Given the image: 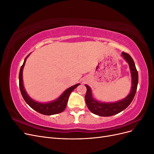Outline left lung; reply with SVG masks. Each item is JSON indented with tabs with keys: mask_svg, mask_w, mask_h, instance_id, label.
<instances>
[{
	"mask_svg": "<svg viewBox=\"0 0 154 154\" xmlns=\"http://www.w3.org/2000/svg\"><path fill=\"white\" fill-rule=\"evenodd\" d=\"M122 57L128 63L129 67L132 76V87L130 94L124 98L114 103H103L94 100L93 98L91 88L90 87L85 85L87 87V92L85 96V102L88 109L91 112L100 116H111L117 114L125 110L131 103L136 94L138 83V73L136 66L132 57L128 54L122 52Z\"/></svg>",
	"mask_w": 154,
	"mask_h": 154,
	"instance_id": "1",
	"label": "left lung"
}]
</instances>
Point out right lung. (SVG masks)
I'll use <instances>...</instances> for the list:
<instances>
[{"label": "right lung", "instance_id": "right-lung-1", "mask_svg": "<svg viewBox=\"0 0 154 154\" xmlns=\"http://www.w3.org/2000/svg\"><path fill=\"white\" fill-rule=\"evenodd\" d=\"M29 54H30L27 55L26 58H25L24 62L23 63L22 67H20L19 72V87L23 98H24L26 103L28 104L32 109H34L35 110L37 111L38 112L42 114L49 116L62 112H63L65 110V109L66 108L70 94L72 92L73 90L75 89V88L80 85V83H78V84H76L68 88L67 89H66L62 93V94L58 98H57L54 101L49 102V103H43L33 100L32 98H31L28 94H27L26 90L24 89V85H23L22 80L23 69H24V65L26 63V59L29 57Z\"/></svg>", "mask_w": 154, "mask_h": 154}]
</instances>
